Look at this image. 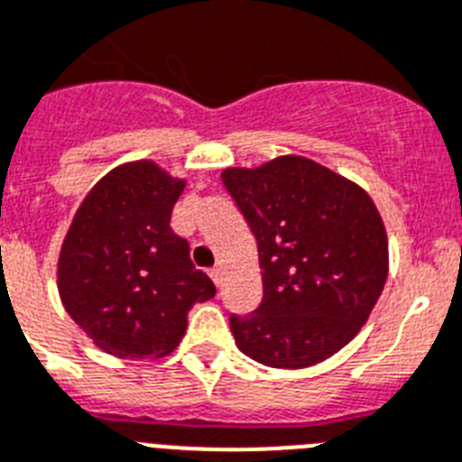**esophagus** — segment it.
Listing matches in <instances>:
<instances>
[{"label": "esophagus", "instance_id": "esophagus-1", "mask_svg": "<svg viewBox=\"0 0 462 462\" xmlns=\"http://www.w3.org/2000/svg\"><path fill=\"white\" fill-rule=\"evenodd\" d=\"M210 278H212V282H215L217 287L222 285V269H219V266H215V269H210Z\"/></svg>", "mask_w": 462, "mask_h": 462}]
</instances>
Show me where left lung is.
<instances>
[{"label": "left lung", "mask_w": 462, "mask_h": 462, "mask_svg": "<svg viewBox=\"0 0 462 462\" xmlns=\"http://www.w3.org/2000/svg\"><path fill=\"white\" fill-rule=\"evenodd\" d=\"M257 238L263 299L231 315L236 346L273 369H303L344 348L388 278V236L372 196L306 156L224 168Z\"/></svg>", "instance_id": "8db88e82"}]
</instances>
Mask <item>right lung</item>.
I'll return each instance as SVG.
<instances>
[{"mask_svg": "<svg viewBox=\"0 0 462 462\" xmlns=\"http://www.w3.org/2000/svg\"><path fill=\"white\" fill-rule=\"evenodd\" d=\"M187 180L156 161L109 171L86 193L62 240L58 291L79 329L124 360L172 353L193 303L215 297L196 271L189 243L172 234L171 215Z\"/></svg>", "mask_w": 462, "mask_h": 462, "instance_id": "1", "label": "right lung"}]
</instances>
